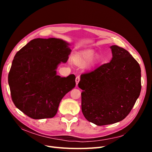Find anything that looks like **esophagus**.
<instances>
[{
    "label": "esophagus",
    "mask_w": 152,
    "mask_h": 152,
    "mask_svg": "<svg viewBox=\"0 0 152 152\" xmlns=\"http://www.w3.org/2000/svg\"><path fill=\"white\" fill-rule=\"evenodd\" d=\"M79 81H80V76H76V85L78 84Z\"/></svg>",
    "instance_id": "obj_1"
}]
</instances>
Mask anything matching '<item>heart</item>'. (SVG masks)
Returning <instances> with one entry per match:
<instances>
[{
    "instance_id": "obj_1",
    "label": "heart",
    "mask_w": 152,
    "mask_h": 152,
    "mask_svg": "<svg viewBox=\"0 0 152 152\" xmlns=\"http://www.w3.org/2000/svg\"><path fill=\"white\" fill-rule=\"evenodd\" d=\"M94 51L92 50H87L77 55L74 59V62L77 65L83 66L88 62L92 63L96 60V57H94Z\"/></svg>"
}]
</instances>
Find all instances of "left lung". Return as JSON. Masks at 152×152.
I'll list each match as a JSON object with an SVG mask.
<instances>
[{"instance_id":"1","label":"left lung","mask_w":152,"mask_h":152,"mask_svg":"<svg viewBox=\"0 0 152 152\" xmlns=\"http://www.w3.org/2000/svg\"><path fill=\"white\" fill-rule=\"evenodd\" d=\"M113 57L81 75L78 86L81 108L87 121L97 126L121 121L129 115L141 91L139 64L123 48L110 47Z\"/></svg>"}]
</instances>
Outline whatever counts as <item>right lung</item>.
Listing matches in <instances>:
<instances>
[{
    "label": "right lung",
    "instance_id": "1",
    "mask_svg": "<svg viewBox=\"0 0 152 152\" xmlns=\"http://www.w3.org/2000/svg\"><path fill=\"white\" fill-rule=\"evenodd\" d=\"M69 44L56 38L31 40L16 53L8 81L16 107L35 119L53 118L60 102L76 86L75 76L57 75L61 62L66 63Z\"/></svg>",
    "mask_w": 152,
    "mask_h": 152
}]
</instances>
